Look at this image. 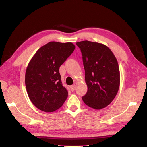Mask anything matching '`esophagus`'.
I'll list each match as a JSON object with an SVG mask.
<instances>
[{"mask_svg":"<svg viewBox=\"0 0 147 147\" xmlns=\"http://www.w3.org/2000/svg\"><path fill=\"white\" fill-rule=\"evenodd\" d=\"M74 88H75V86L74 85H71L70 86V89L72 92H74Z\"/></svg>","mask_w":147,"mask_h":147,"instance_id":"esophagus-1","label":"esophagus"}]
</instances>
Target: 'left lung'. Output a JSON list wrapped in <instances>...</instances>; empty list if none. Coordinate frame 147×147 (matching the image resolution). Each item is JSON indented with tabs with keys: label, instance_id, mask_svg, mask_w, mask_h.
<instances>
[{
	"label": "left lung",
	"instance_id": "left-lung-1",
	"mask_svg": "<svg viewBox=\"0 0 147 147\" xmlns=\"http://www.w3.org/2000/svg\"><path fill=\"white\" fill-rule=\"evenodd\" d=\"M83 56L85 82L88 91L84 103L94 109L109 105L114 99L120 85V72L111 50L102 43L85 40L76 43Z\"/></svg>",
	"mask_w": 147,
	"mask_h": 147
}]
</instances>
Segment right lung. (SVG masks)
<instances>
[{"label":"right lung","mask_w":147,"mask_h":147,"mask_svg":"<svg viewBox=\"0 0 147 147\" xmlns=\"http://www.w3.org/2000/svg\"><path fill=\"white\" fill-rule=\"evenodd\" d=\"M74 49L71 42H50L30 60L25 74L26 91L31 102L40 110L54 112L67 99L68 92L62 85L59 70Z\"/></svg>","instance_id":"add662e5"}]
</instances>
